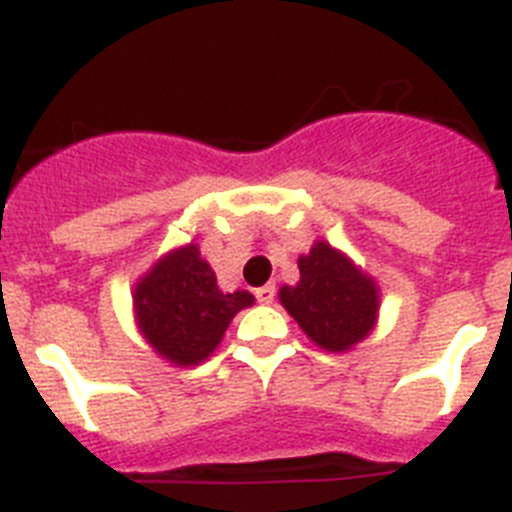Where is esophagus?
<instances>
[{"mask_svg":"<svg viewBox=\"0 0 512 512\" xmlns=\"http://www.w3.org/2000/svg\"><path fill=\"white\" fill-rule=\"evenodd\" d=\"M255 296H257V301H260V304H273L275 286H273V283H268V286H260L255 291Z\"/></svg>","mask_w":512,"mask_h":512,"instance_id":"esophagus-1","label":"esophagus"}]
</instances>
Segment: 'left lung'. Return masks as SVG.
I'll return each instance as SVG.
<instances>
[{
    "instance_id": "left-lung-1",
    "label": "left lung",
    "mask_w": 512,
    "mask_h": 512,
    "mask_svg": "<svg viewBox=\"0 0 512 512\" xmlns=\"http://www.w3.org/2000/svg\"><path fill=\"white\" fill-rule=\"evenodd\" d=\"M299 283L278 299L304 335L327 353H348L379 322L381 288L350 255L317 239L299 257Z\"/></svg>"
}]
</instances>
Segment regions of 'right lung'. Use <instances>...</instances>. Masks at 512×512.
<instances>
[{"instance_id": "1", "label": "right lung", "mask_w": 512, "mask_h": 512, "mask_svg": "<svg viewBox=\"0 0 512 512\" xmlns=\"http://www.w3.org/2000/svg\"><path fill=\"white\" fill-rule=\"evenodd\" d=\"M131 299L146 345L180 368L208 361L231 319L255 304L250 291H221L195 242L164 252L136 281Z\"/></svg>"}]
</instances>
